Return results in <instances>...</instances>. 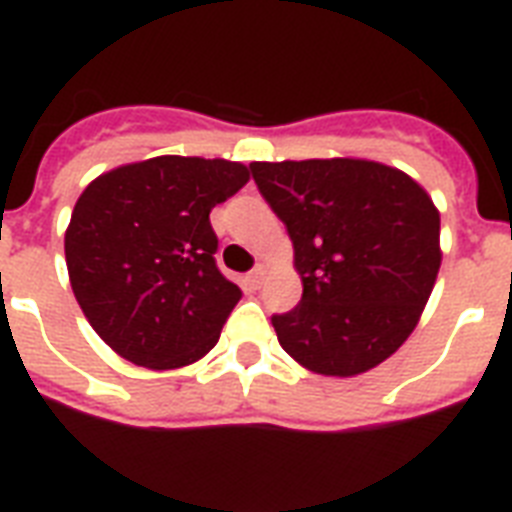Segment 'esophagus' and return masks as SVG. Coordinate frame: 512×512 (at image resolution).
Wrapping results in <instances>:
<instances>
[{
	"instance_id": "esophagus-1",
	"label": "esophagus",
	"mask_w": 512,
	"mask_h": 512,
	"mask_svg": "<svg viewBox=\"0 0 512 512\" xmlns=\"http://www.w3.org/2000/svg\"><path fill=\"white\" fill-rule=\"evenodd\" d=\"M263 279H265V268L263 265H257L255 271H249V276H247V281L249 284H252V287H260V284H263Z\"/></svg>"
}]
</instances>
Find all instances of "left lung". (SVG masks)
<instances>
[{
    "label": "left lung",
    "instance_id": "1",
    "mask_svg": "<svg viewBox=\"0 0 512 512\" xmlns=\"http://www.w3.org/2000/svg\"><path fill=\"white\" fill-rule=\"evenodd\" d=\"M287 225L303 300L271 316L305 369L353 377L393 356L420 321L438 268L441 217L401 170L366 159L249 164Z\"/></svg>",
    "mask_w": 512,
    "mask_h": 512
}]
</instances>
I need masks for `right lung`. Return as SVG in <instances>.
<instances>
[{
	"instance_id": "add662e5",
	"label": "right lung",
	"mask_w": 512,
	"mask_h": 512,
	"mask_svg": "<svg viewBox=\"0 0 512 512\" xmlns=\"http://www.w3.org/2000/svg\"><path fill=\"white\" fill-rule=\"evenodd\" d=\"M247 180L239 162L156 156L84 188L66 231L68 279L119 356L177 369L215 348L241 289L217 268L209 212Z\"/></svg>"
}]
</instances>
